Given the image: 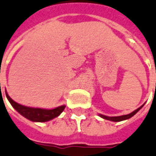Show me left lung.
Instances as JSON below:
<instances>
[{"label":"left lung","instance_id":"1","mask_svg":"<svg viewBox=\"0 0 156 156\" xmlns=\"http://www.w3.org/2000/svg\"><path fill=\"white\" fill-rule=\"evenodd\" d=\"M144 106V104L142 105V106H141V107H139V108H137V110H135V111H133V112H131L130 114H128V115H120V116H107V115H101L99 114V116H101L102 118H103V119H107V120H111V121H114V122H119V121H122V120H125V119H129V118H131L132 116H133L136 113H137L138 111H139L141 108H142V107Z\"/></svg>","mask_w":156,"mask_h":156}]
</instances>
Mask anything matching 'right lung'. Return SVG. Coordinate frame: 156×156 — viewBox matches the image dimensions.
<instances>
[{
    "label": "right lung",
    "instance_id": "add662e5",
    "mask_svg": "<svg viewBox=\"0 0 156 156\" xmlns=\"http://www.w3.org/2000/svg\"><path fill=\"white\" fill-rule=\"evenodd\" d=\"M5 95H6L7 99L9 100L10 104L12 105V107H14L19 114L33 122H46L51 120L55 117L58 116L66 107L65 105H62V106L56 107L54 109L48 110L26 107V106H23V105L19 104L16 102H14V100L8 95L7 92H5Z\"/></svg>",
    "mask_w": 156,
    "mask_h": 156
}]
</instances>
